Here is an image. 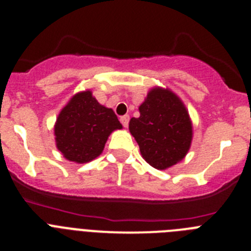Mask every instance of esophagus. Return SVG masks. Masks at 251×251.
Instances as JSON below:
<instances>
[{
  "label": "esophagus",
  "instance_id": "obj_1",
  "mask_svg": "<svg viewBox=\"0 0 251 251\" xmlns=\"http://www.w3.org/2000/svg\"><path fill=\"white\" fill-rule=\"evenodd\" d=\"M120 121H121V124H123L124 127H127V126H128V121H130V116H128V115L121 116Z\"/></svg>",
  "mask_w": 251,
  "mask_h": 251
}]
</instances>
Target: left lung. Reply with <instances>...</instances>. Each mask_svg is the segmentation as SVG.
I'll return each instance as SVG.
<instances>
[{
  "mask_svg": "<svg viewBox=\"0 0 251 251\" xmlns=\"http://www.w3.org/2000/svg\"><path fill=\"white\" fill-rule=\"evenodd\" d=\"M128 130L140 146L141 155L158 170L176 165L188 153L193 126L181 98L169 88L153 87L138 107Z\"/></svg>",
  "mask_w": 251,
  "mask_h": 251,
  "instance_id": "obj_1",
  "label": "left lung"
}]
</instances>
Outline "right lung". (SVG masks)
I'll return each instance as SVG.
<instances>
[{"mask_svg":"<svg viewBox=\"0 0 251 251\" xmlns=\"http://www.w3.org/2000/svg\"><path fill=\"white\" fill-rule=\"evenodd\" d=\"M121 128L111 108L100 104L92 91H81L58 114L55 146L67 160L85 164L100 156L110 133Z\"/></svg>","mask_w":251,"mask_h":251,"instance_id":"add662e5","label":"right lung"}]
</instances>
